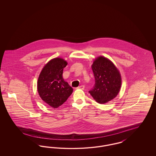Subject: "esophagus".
<instances>
[{
  "mask_svg": "<svg viewBox=\"0 0 156 156\" xmlns=\"http://www.w3.org/2000/svg\"><path fill=\"white\" fill-rule=\"evenodd\" d=\"M85 88V86L84 85H81V86H79V87H78L76 89H84Z\"/></svg>",
  "mask_w": 156,
  "mask_h": 156,
  "instance_id": "obj_1",
  "label": "esophagus"
}]
</instances>
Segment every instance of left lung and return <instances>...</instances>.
<instances>
[{
	"label": "left lung",
	"mask_w": 156,
	"mask_h": 156,
	"mask_svg": "<svg viewBox=\"0 0 156 156\" xmlns=\"http://www.w3.org/2000/svg\"><path fill=\"white\" fill-rule=\"evenodd\" d=\"M92 69L95 85L89 94L99 104H105L114 99L118 95L122 84L118 68L111 60L100 56L94 60Z\"/></svg>",
	"instance_id": "left-lung-1"
}]
</instances>
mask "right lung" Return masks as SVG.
<instances>
[{
	"label": "right lung",
	"mask_w": 156,
	"mask_h": 156,
	"mask_svg": "<svg viewBox=\"0 0 156 156\" xmlns=\"http://www.w3.org/2000/svg\"><path fill=\"white\" fill-rule=\"evenodd\" d=\"M67 62L55 58L47 62L41 71L37 81V90L41 99L53 108L64 104L73 89L62 78L63 69Z\"/></svg>",
	"instance_id": "obj_1"
}]
</instances>
